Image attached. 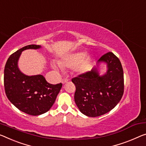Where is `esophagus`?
I'll list each match as a JSON object with an SVG mask.
<instances>
[{
  "instance_id": "1",
  "label": "esophagus",
  "mask_w": 146,
  "mask_h": 146,
  "mask_svg": "<svg viewBox=\"0 0 146 146\" xmlns=\"http://www.w3.org/2000/svg\"><path fill=\"white\" fill-rule=\"evenodd\" d=\"M68 81V79H67V78H63V79L62 80L61 82L62 84H65V83H66Z\"/></svg>"
}]
</instances>
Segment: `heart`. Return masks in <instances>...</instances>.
<instances>
[{
  "label": "heart",
  "mask_w": 146,
  "mask_h": 146,
  "mask_svg": "<svg viewBox=\"0 0 146 146\" xmlns=\"http://www.w3.org/2000/svg\"><path fill=\"white\" fill-rule=\"evenodd\" d=\"M92 60L91 58L87 57L86 52H78L69 55L63 60L59 62L60 67L66 68H75L77 66V70L80 73H85L90 70ZM54 68L58 70V67L53 64Z\"/></svg>",
  "instance_id": "b5f03b06"
}]
</instances>
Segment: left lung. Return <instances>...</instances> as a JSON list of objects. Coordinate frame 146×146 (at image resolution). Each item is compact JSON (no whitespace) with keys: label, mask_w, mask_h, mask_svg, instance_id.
I'll return each instance as SVG.
<instances>
[{"label":"left lung","mask_w":146,"mask_h":146,"mask_svg":"<svg viewBox=\"0 0 146 146\" xmlns=\"http://www.w3.org/2000/svg\"><path fill=\"white\" fill-rule=\"evenodd\" d=\"M101 62L107 64L104 75L100 76L98 69L95 67L72 79L76 86V104L88 117H98L111 110L124 92L123 70L119 59L112 52H108L98 59V64Z\"/></svg>","instance_id":"1"}]
</instances>
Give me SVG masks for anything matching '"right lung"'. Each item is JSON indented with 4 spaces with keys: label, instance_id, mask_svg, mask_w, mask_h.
<instances>
[{
    "label": "right lung",
    "instance_id": "obj_1",
    "mask_svg": "<svg viewBox=\"0 0 146 146\" xmlns=\"http://www.w3.org/2000/svg\"><path fill=\"white\" fill-rule=\"evenodd\" d=\"M39 45H29L9 57L4 72V85L8 100L24 113L39 115L46 113L54 104L62 84H49L42 75L27 76L19 70L17 62L21 52L39 49Z\"/></svg>",
    "mask_w": 146,
    "mask_h": 146
}]
</instances>
